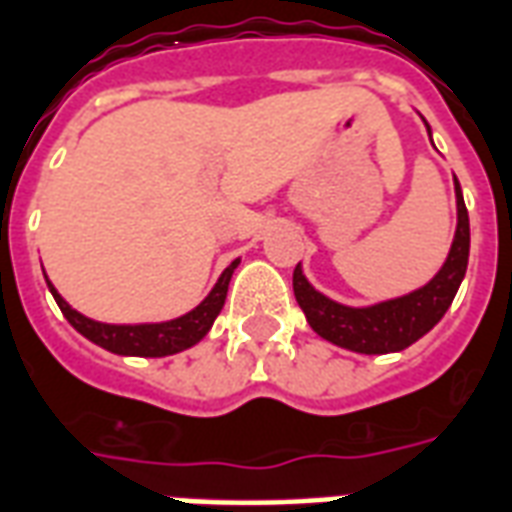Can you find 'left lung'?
I'll return each mask as SVG.
<instances>
[{
    "instance_id": "left-lung-1",
    "label": "left lung",
    "mask_w": 512,
    "mask_h": 512,
    "mask_svg": "<svg viewBox=\"0 0 512 512\" xmlns=\"http://www.w3.org/2000/svg\"><path fill=\"white\" fill-rule=\"evenodd\" d=\"M424 126H427V120H424ZM454 193L456 233L446 263L440 265V271L424 287L408 292V295L381 300L373 306H346V303L327 298L325 292H319L306 279L300 263L295 265V273H292L295 300L319 338H325L341 349L357 351V354H392V351L408 349L411 343H416L421 335H427L438 325L462 284L464 273H467V257H470V217H467L462 187L456 177Z\"/></svg>"
}]
</instances>
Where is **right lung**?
<instances>
[{
    "label": "right lung",
    "mask_w": 512,
    "mask_h": 512,
    "mask_svg": "<svg viewBox=\"0 0 512 512\" xmlns=\"http://www.w3.org/2000/svg\"><path fill=\"white\" fill-rule=\"evenodd\" d=\"M241 260H233V263L220 273V279L212 287V292L206 295L193 311H187L177 319H166V322H142V325H107V322H96V319L85 317L80 311H74L69 303H66L58 290L53 287L48 276L50 295L56 298L61 314L69 319V325L77 330L80 335H85L88 341L101 346V349L112 351V354H120V357H169V354H179V351L190 349L198 341H204L206 333L212 330L214 319L225 306V298H228V284L233 271L239 268ZM45 273V271H42Z\"/></svg>",
    "instance_id": "obj_1"
}]
</instances>
